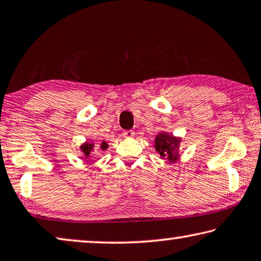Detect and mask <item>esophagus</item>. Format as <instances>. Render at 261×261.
<instances>
[{
  "label": "esophagus",
  "instance_id": "esophagus-1",
  "mask_svg": "<svg viewBox=\"0 0 261 261\" xmlns=\"http://www.w3.org/2000/svg\"><path fill=\"white\" fill-rule=\"evenodd\" d=\"M122 135L125 136V138H132V136L134 135V132H133V130H130V129H128V130H123V132H122Z\"/></svg>",
  "mask_w": 261,
  "mask_h": 261
}]
</instances>
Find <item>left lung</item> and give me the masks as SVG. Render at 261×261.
<instances>
[{
	"instance_id": "1",
	"label": "left lung",
	"mask_w": 261,
	"mask_h": 261,
	"mask_svg": "<svg viewBox=\"0 0 261 261\" xmlns=\"http://www.w3.org/2000/svg\"><path fill=\"white\" fill-rule=\"evenodd\" d=\"M179 142H181L179 138L162 132L155 138V149L162 158H167L170 162H175L179 158Z\"/></svg>"
}]
</instances>
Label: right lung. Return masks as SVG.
<instances>
[{
  "mask_svg": "<svg viewBox=\"0 0 261 261\" xmlns=\"http://www.w3.org/2000/svg\"><path fill=\"white\" fill-rule=\"evenodd\" d=\"M93 147H94V143L93 142H85L84 144H82V146H80V149H82V151L84 153V155L86 156V158H89L90 156V154H91V151L93 150ZM108 147V144L103 141V142H101V146H100V148H101L102 150H105L106 148Z\"/></svg>",
  "mask_w": 261,
  "mask_h": 261,
  "instance_id": "1",
  "label": "right lung"
}]
</instances>
